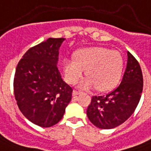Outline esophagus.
<instances>
[{"label":"esophagus","instance_id":"obj_1","mask_svg":"<svg viewBox=\"0 0 151 151\" xmlns=\"http://www.w3.org/2000/svg\"><path fill=\"white\" fill-rule=\"evenodd\" d=\"M80 93H81V91H79V90H73L72 93L73 96H77L80 94Z\"/></svg>","mask_w":151,"mask_h":151}]
</instances>
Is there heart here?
Listing matches in <instances>:
<instances>
[{"label":"heart","mask_w":151,"mask_h":151,"mask_svg":"<svg viewBox=\"0 0 151 151\" xmlns=\"http://www.w3.org/2000/svg\"><path fill=\"white\" fill-rule=\"evenodd\" d=\"M74 58H66L62 63L65 78L70 84L81 78L84 69L88 78L81 81V86L85 88L95 86L99 91H106L114 88L120 81L123 59L115 50L105 47L84 48L76 52Z\"/></svg>","instance_id":"b5f03b06"}]
</instances>
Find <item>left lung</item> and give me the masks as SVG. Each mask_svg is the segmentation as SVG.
<instances>
[{"instance_id":"left-lung-1","label":"left lung","mask_w":151,"mask_h":151,"mask_svg":"<svg viewBox=\"0 0 151 151\" xmlns=\"http://www.w3.org/2000/svg\"><path fill=\"white\" fill-rule=\"evenodd\" d=\"M127 68L121 83L106 95L93 96L86 114L100 129H113L126 122L134 112L141 98L143 78L141 67L127 52Z\"/></svg>"}]
</instances>
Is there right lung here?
<instances>
[{
	"label": "right lung",
	"instance_id": "1",
	"mask_svg": "<svg viewBox=\"0 0 151 151\" xmlns=\"http://www.w3.org/2000/svg\"><path fill=\"white\" fill-rule=\"evenodd\" d=\"M65 38H49L30 48L17 66L13 90L23 115L41 127L54 126L64 115L73 89L57 66Z\"/></svg>",
	"mask_w": 151,
	"mask_h": 151
}]
</instances>
